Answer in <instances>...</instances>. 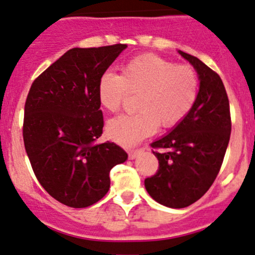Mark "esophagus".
<instances>
[{"label":"esophagus","mask_w":255,"mask_h":255,"mask_svg":"<svg viewBox=\"0 0 255 255\" xmlns=\"http://www.w3.org/2000/svg\"><path fill=\"white\" fill-rule=\"evenodd\" d=\"M141 151H143V150H141V149L129 150V152H128V157H129V160H134L135 157H138L139 155H140Z\"/></svg>","instance_id":"obj_1"}]
</instances>
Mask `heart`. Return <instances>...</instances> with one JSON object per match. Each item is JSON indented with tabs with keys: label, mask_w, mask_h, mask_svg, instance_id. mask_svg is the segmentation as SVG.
Masks as SVG:
<instances>
[{
	"label": "heart",
	"mask_w": 255,
	"mask_h": 255,
	"mask_svg": "<svg viewBox=\"0 0 255 255\" xmlns=\"http://www.w3.org/2000/svg\"><path fill=\"white\" fill-rule=\"evenodd\" d=\"M198 93L194 68L156 55L138 56L122 67L121 76L107 71L98 83L99 103L110 112L119 111L128 94H139L138 112L116 117L106 126L107 135L126 146L154 134L159 126L179 125L195 105Z\"/></svg>",
	"instance_id": "1"
}]
</instances>
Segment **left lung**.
<instances>
[{"label": "left lung", "instance_id": "obj_1", "mask_svg": "<svg viewBox=\"0 0 255 255\" xmlns=\"http://www.w3.org/2000/svg\"><path fill=\"white\" fill-rule=\"evenodd\" d=\"M194 67L200 80L195 105L168 134L151 143L159 170L144 181L150 197L173 209L189 206L215 181L231 135L226 89L216 72L199 58L178 51Z\"/></svg>", "mask_w": 255, "mask_h": 255}]
</instances>
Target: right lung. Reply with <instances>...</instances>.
I'll return each instance as SVG.
<instances>
[{
	"label": "right lung",
	"instance_id": "right-lung-1",
	"mask_svg": "<svg viewBox=\"0 0 255 255\" xmlns=\"http://www.w3.org/2000/svg\"><path fill=\"white\" fill-rule=\"evenodd\" d=\"M126 47L68 50L34 80L26 96L23 139L31 167L45 191L71 208L104 198L111 168L128 157L115 143H96L104 127L99 79Z\"/></svg>",
	"mask_w": 255,
	"mask_h": 255
}]
</instances>
